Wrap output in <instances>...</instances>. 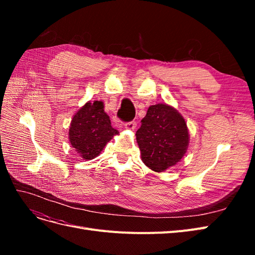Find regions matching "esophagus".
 <instances>
[{"label":"esophagus","instance_id":"1","mask_svg":"<svg viewBox=\"0 0 255 255\" xmlns=\"http://www.w3.org/2000/svg\"><path fill=\"white\" fill-rule=\"evenodd\" d=\"M136 127H137V125H136L135 121H129V122H127L126 125H125V128H126L127 129H130V130L135 129Z\"/></svg>","mask_w":255,"mask_h":255}]
</instances>
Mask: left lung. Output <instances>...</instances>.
<instances>
[{
	"label": "left lung",
	"instance_id": "1",
	"mask_svg": "<svg viewBox=\"0 0 255 255\" xmlns=\"http://www.w3.org/2000/svg\"><path fill=\"white\" fill-rule=\"evenodd\" d=\"M141 159L153 171L163 172L185 155L189 133L183 116L172 106L152 105L136 132Z\"/></svg>",
	"mask_w": 255,
	"mask_h": 255
}]
</instances>
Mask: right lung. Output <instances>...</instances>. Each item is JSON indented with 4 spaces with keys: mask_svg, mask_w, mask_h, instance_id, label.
Masks as SVG:
<instances>
[{
    "mask_svg": "<svg viewBox=\"0 0 255 255\" xmlns=\"http://www.w3.org/2000/svg\"><path fill=\"white\" fill-rule=\"evenodd\" d=\"M119 134L104 112L101 101L87 102L76 113L69 128V140L85 160L97 157L112 138Z\"/></svg>",
    "mask_w": 255,
    "mask_h": 255,
    "instance_id": "obj_1",
    "label": "right lung"
}]
</instances>
